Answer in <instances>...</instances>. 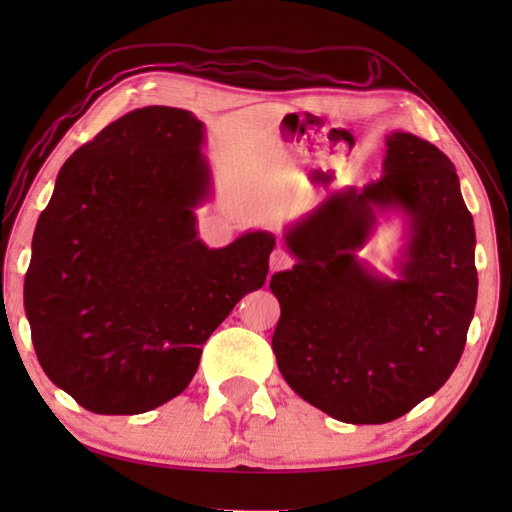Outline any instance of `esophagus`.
<instances>
[{"mask_svg": "<svg viewBox=\"0 0 512 512\" xmlns=\"http://www.w3.org/2000/svg\"><path fill=\"white\" fill-rule=\"evenodd\" d=\"M269 265H271V271H284V269L292 267V258L284 250H280V247H275V250L271 252Z\"/></svg>", "mask_w": 512, "mask_h": 512, "instance_id": "esophagus-1", "label": "esophagus"}]
</instances>
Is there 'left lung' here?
I'll use <instances>...</instances> for the list:
<instances>
[{
	"mask_svg": "<svg viewBox=\"0 0 512 512\" xmlns=\"http://www.w3.org/2000/svg\"><path fill=\"white\" fill-rule=\"evenodd\" d=\"M393 206L409 218L399 281L355 258L375 211ZM284 239L297 265L271 277L282 307L271 346L294 393L337 421L380 425L451 378L476 307V235L436 145L393 132L378 181L331 194Z\"/></svg>",
	"mask_w": 512,
	"mask_h": 512,
	"instance_id": "8db88e82",
	"label": "left lung"
}]
</instances>
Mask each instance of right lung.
Listing matches in <instances>:
<instances>
[{"label": "right lung", "mask_w": 512, "mask_h": 512, "mask_svg": "<svg viewBox=\"0 0 512 512\" xmlns=\"http://www.w3.org/2000/svg\"><path fill=\"white\" fill-rule=\"evenodd\" d=\"M190 111L119 117L61 166L25 273V314L44 374L89 412L141 414L183 393L203 346L262 288L275 237L220 250L198 239L211 194Z\"/></svg>", "instance_id": "add662e5"}]
</instances>
